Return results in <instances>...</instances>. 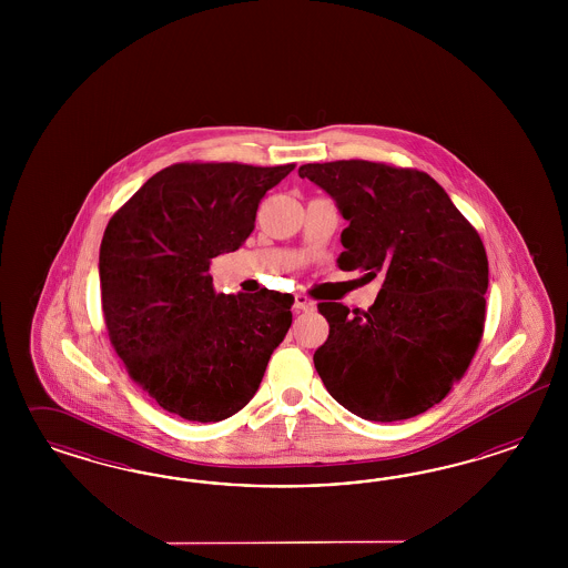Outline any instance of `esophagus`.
Instances as JSON below:
<instances>
[{"label": "esophagus", "mask_w": 568, "mask_h": 568, "mask_svg": "<svg viewBox=\"0 0 568 568\" xmlns=\"http://www.w3.org/2000/svg\"><path fill=\"white\" fill-rule=\"evenodd\" d=\"M293 308H295V312H312V310L316 308V304L310 300L308 295L297 293L295 302H293Z\"/></svg>", "instance_id": "1"}]
</instances>
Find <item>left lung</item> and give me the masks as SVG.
Here are the masks:
<instances>
[{"label": "left lung", "instance_id": "1", "mask_svg": "<svg viewBox=\"0 0 568 568\" xmlns=\"http://www.w3.org/2000/svg\"><path fill=\"white\" fill-rule=\"evenodd\" d=\"M347 221L344 271L383 276L371 308L321 302L328 337L314 352L349 413L394 423L429 410L473 361L485 325L487 254L475 226L427 172L366 160L304 164Z\"/></svg>", "mask_w": 568, "mask_h": 568}]
</instances>
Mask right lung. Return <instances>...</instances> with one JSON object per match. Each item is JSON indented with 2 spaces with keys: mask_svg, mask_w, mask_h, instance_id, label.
Returning a JSON list of instances; mask_svg holds the SVG:
<instances>
[{
  "mask_svg": "<svg viewBox=\"0 0 568 568\" xmlns=\"http://www.w3.org/2000/svg\"><path fill=\"white\" fill-rule=\"evenodd\" d=\"M295 164L181 162L110 219L100 247L103 321L131 378L160 408L219 423L258 392L292 327V293L214 292L210 262L250 237L264 193Z\"/></svg>",
  "mask_w": 568,
  "mask_h": 568,
  "instance_id": "add662e5",
  "label": "right lung"
}]
</instances>
